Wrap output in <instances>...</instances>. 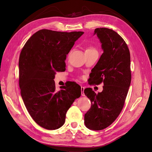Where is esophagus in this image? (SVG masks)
Listing matches in <instances>:
<instances>
[{
  "instance_id": "obj_1",
  "label": "esophagus",
  "mask_w": 152,
  "mask_h": 152,
  "mask_svg": "<svg viewBox=\"0 0 152 152\" xmlns=\"http://www.w3.org/2000/svg\"><path fill=\"white\" fill-rule=\"evenodd\" d=\"M84 89H85V87L81 86V95H82V96H85V94H84Z\"/></svg>"
}]
</instances>
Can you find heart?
<instances>
[{
    "mask_svg": "<svg viewBox=\"0 0 152 152\" xmlns=\"http://www.w3.org/2000/svg\"><path fill=\"white\" fill-rule=\"evenodd\" d=\"M91 50H95L93 48H92V47H89V48H88V49H87L85 52H86V51H91Z\"/></svg>",
    "mask_w": 152,
    "mask_h": 152,
    "instance_id": "1",
    "label": "heart"
}]
</instances>
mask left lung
<instances>
[{
	"label": "left lung",
	"mask_w": 152,
	"mask_h": 152,
	"mask_svg": "<svg viewBox=\"0 0 152 152\" xmlns=\"http://www.w3.org/2000/svg\"><path fill=\"white\" fill-rule=\"evenodd\" d=\"M103 53L90 74L91 83H103V91L97 94L91 88L84 94L91 102L84 115V123L91 130L100 131L112 124L120 114L131 81V57L124 39L115 31L96 28Z\"/></svg>",
	"instance_id": "1"
}]
</instances>
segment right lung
Segmentation results:
<instances>
[{
    "mask_svg": "<svg viewBox=\"0 0 152 152\" xmlns=\"http://www.w3.org/2000/svg\"><path fill=\"white\" fill-rule=\"evenodd\" d=\"M84 32L39 30L24 45L19 58V85L25 105L34 121L46 129L60 128L81 87L74 82L55 90L57 72L65 69V60Z\"/></svg>",
    "mask_w": 152,
    "mask_h": 152,
    "instance_id": "1",
    "label": "right lung"
}]
</instances>
